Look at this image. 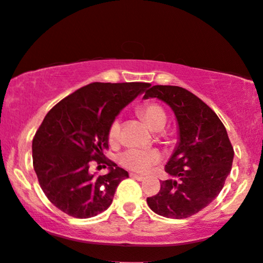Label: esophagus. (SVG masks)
Wrapping results in <instances>:
<instances>
[{
  "label": "esophagus",
  "instance_id": "esophagus-1",
  "mask_svg": "<svg viewBox=\"0 0 263 263\" xmlns=\"http://www.w3.org/2000/svg\"><path fill=\"white\" fill-rule=\"evenodd\" d=\"M129 177L134 178V179L138 180V181H143V179H144L142 176H138V174H135V173H129Z\"/></svg>",
  "mask_w": 263,
  "mask_h": 263
}]
</instances>
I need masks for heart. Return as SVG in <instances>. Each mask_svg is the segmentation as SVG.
I'll return each instance as SVG.
<instances>
[{"label":"heart","instance_id":"obj_1","mask_svg":"<svg viewBox=\"0 0 263 263\" xmlns=\"http://www.w3.org/2000/svg\"><path fill=\"white\" fill-rule=\"evenodd\" d=\"M137 113L139 114L143 120L146 122V125L154 131H160L164 127L167 121L166 111L159 103L155 102H146L141 104L137 108ZM120 129L121 124L119 119H114L108 128V139L111 144L118 143L120 138ZM161 159L160 153L156 149H126L124 152L119 154L118 161L122 167L127 168L134 172H145L149 167L157 163Z\"/></svg>","mask_w":263,"mask_h":263}]
</instances>
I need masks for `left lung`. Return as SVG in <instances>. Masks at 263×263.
<instances>
[{
	"label": "left lung",
	"instance_id": "obj_1",
	"mask_svg": "<svg viewBox=\"0 0 263 263\" xmlns=\"http://www.w3.org/2000/svg\"><path fill=\"white\" fill-rule=\"evenodd\" d=\"M157 97L172 108L179 125V144L164 171L171 179L146 198L164 218L185 219L205 208L222 190L233 162V146L215 111L180 86L154 85L144 99Z\"/></svg>",
	"mask_w": 263,
	"mask_h": 263
}]
</instances>
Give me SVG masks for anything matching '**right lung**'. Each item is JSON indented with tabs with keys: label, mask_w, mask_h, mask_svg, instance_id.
<instances>
[{
	"label": "right lung",
	"mask_w": 263,
	"mask_h": 263,
	"mask_svg": "<svg viewBox=\"0 0 263 263\" xmlns=\"http://www.w3.org/2000/svg\"><path fill=\"white\" fill-rule=\"evenodd\" d=\"M149 83H91L61 100L45 115L32 141L38 183L49 201L66 214L92 218L109 207L125 170L104 156L108 128L122 108ZM95 162L110 173L95 176Z\"/></svg>",
	"instance_id": "add662e5"
}]
</instances>
